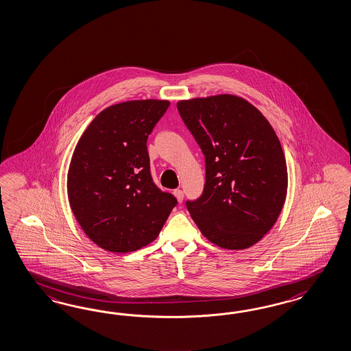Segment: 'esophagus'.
Instances as JSON below:
<instances>
[{
    "mask_svg": "<svg viewBox=\"0 0 351 351\" xmlns=\"http://www.w3.org/2000/svg\"><path fill=\"white\" fill-rule=\"evenodd\" d=\"M173 193H174V196L177 197V200L182 202L183 201V196H184V193H183V191L182 190H174L173 191Z\"/></svg>",
    "mask_w": 351,
    "mask_h": 351,
    "instance_id": "esophagus-1",
    "label": "esophagus"
}]
</instances>
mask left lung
I'll use <instances>...</instances> for the list:
<instances>
[{
  "label": "left lung",
  "mask_w": 351,
  "mask_h": 351,
  "mask_svg": "<svg viewBox=\"0 0 351 351\" xmlns=\"http://www.w3.org/2000/svg\"><path fill=\"white\" fill-rule=\"evenodd\" d=\"M205 155L206 182L187 209L201 233L228 250L261 241L280 217L287 167L269 121L249 101L217 95L177 104Z\"/></svg>",
  "instance_id": "left-lung-1"
}]
</instances>
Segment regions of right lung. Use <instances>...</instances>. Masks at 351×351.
<instances>
[{"label": "right lung", "mask_w": 351, "mask_h": 351, "mask_svg": "<svg viewBox=\"0 0 351 351\" xmlns=\"http://www.w3.org/2000/svg\"><path fill=\"white\" fill-rule=\"evenodd\" d=\"M171 102L125 101L101 111L82 134L68 197L82 230L104 250L130 252L155 240L177 199L154 183L147 137Z\"/></svg>", "instance_id": "1"}]
</instances>
